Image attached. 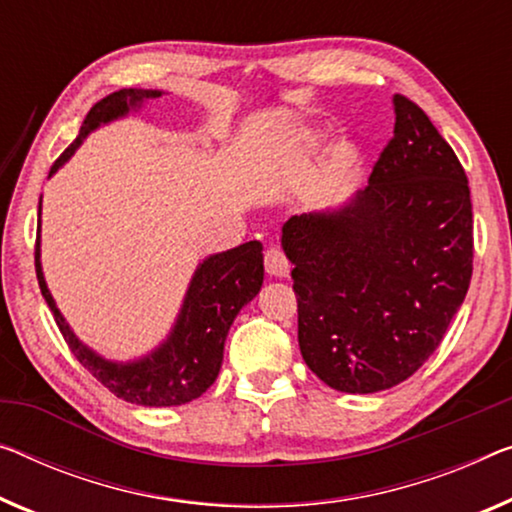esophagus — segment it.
Segmentation results:
<instances>
[{
	"instance_id": "1",
	"label": "esophagus",
	"mask_w": 512,
	"mask_h": 512,
	"mask_svg": "<svg viewBox=\"0 0 512 512\" xmlns=\"http://www.w3.org/2000/svg\"><path fill=\"white\" fill-rule=\"evenodd\" d=\"M264 266H266V273H269V276H273V278H287V273H289L287 257L282 255V250H278V248L266 250Z\"/></svg>"
}]
</instances>
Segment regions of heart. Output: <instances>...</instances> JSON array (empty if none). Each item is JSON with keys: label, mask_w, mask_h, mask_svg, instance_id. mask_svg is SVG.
I'll return each mask as SVG.
<instances>
[{"label": "heart", "mask_w": 512, "mask_h": 512, "mask_svg": "<svg viewBox=\"0 0 512 512\" xmlns=\"http://www.w3.org/2000/svg\"><path fill=\"white\" fill-rule=\"evenodd\" d=\"M303 142L308 144V147H315V144H317L319 140H317V135H315V133H310V131H308V133L303 135Z\"/></svg>", "instance_id": "1"}]
</instances>
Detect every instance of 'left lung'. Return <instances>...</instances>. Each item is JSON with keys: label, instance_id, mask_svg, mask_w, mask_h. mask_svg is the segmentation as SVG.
I'll use <instances>...</instances> for the list:
<instances>
[{"label": "left lung", "instance_id": "1", "mask_svg": "<svg viewBox=\"0 0 512 512\" xmlns=\"http://www.w3.org/2000/svg\"><path fill=\"white\" fill-rule=\"evenodd\" d=\"M393 112L368 188L282 225L301 356L340 393H379L414 375L471 280L467 174L416 103L395 94Z\"/></svg>", "mask_w": 512, "mask_h": 512}]
</instances>
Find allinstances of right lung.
<instances>
[{
  "instance_id": "add662e5",
  "label": "right lung",
  "mask_w": 512,
  "mask_h": 512,
  "mask_svg": "<svg viewBox=\"0 0 512 512\" xmlns=\"http://www.w3.org/2000/svg\"><path fill=\"white\" fill-rule=\"evenodd\" d=\"M167 96L163 89H119L105 96L82 121L80 135L52 165L50 177L73 158L87 137L112 121L140 114L147 103ZM48 177V179H50ZM41 202L36 225V278L48 308L55 315L61 335L75 358L117 398L142 407H177L200 398L216 381L223 365L225 340L243 305H248L262 289L264 253L262 243L248 241L241 246L213 253L197 264L183 294L181 308L170 333L147 354L117 361L108 358L78 338L66 317L57 308L41 262Z\"/></svg>"
}]
</instances>
